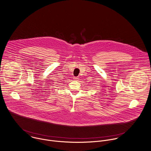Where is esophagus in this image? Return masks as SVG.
<instances>
[{
	"instance_id": "obj_1",
	"label": "esophagus",
	"mask_w": 151,
	"mask_h": 151,
	"mask_svg": "<svg viewBox=\"0 0 151 151\" xmlns=\"http://www.w3.org/2000/svg\"><path fill=\"white\" fill-rule=\"evenodd\" d=\"M75 81H78V80L79 79V78H78V77H75Z\"/></svg>"
}]
</instances>
